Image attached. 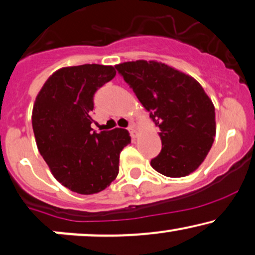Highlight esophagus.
<instances>
[{"label": "esophagus", "instance_id": "obj_1", "mask_svg": "<svg viewBox=\"0 0 255 255\" xmlns=\"http://www.w3.org/2000/svg\"><path fill=\"white\" fill-rule=\"evenodd\" d=\"M128 132H130L131 138H136L137 137V131H136V128H134L133 125H130V127L128 128Z\"/></svg>", "mask_w": 255, "mask_h": 255}]
</instances>
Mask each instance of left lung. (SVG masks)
<instances>
[{
	"label": "left lung",
	"instance_id": "8db88e82",
	"mask_svg": "<svg viewBox=\"0 0 255 255\" xmlns=\"http://www.w3.org/2000/svg\"><path fill=\"white\" fill-rule=\"evenodd\" d=\"M116 68L161 131L162 150L152 168L168 177L196 170L216 133L215 108L202 86L162 62L137 60Z\"/></svg>",
	"mask_w": 255,
	"mask_h": 255
}]
</instances>
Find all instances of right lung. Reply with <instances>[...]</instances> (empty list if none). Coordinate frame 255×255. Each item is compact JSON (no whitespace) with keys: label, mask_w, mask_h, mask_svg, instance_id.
Here are the masks:
<instances>
[{"label":"right lung","mask_w":255,"mask_h":255,"mask_svg":"<svg viewBox=\"0 0 255 255\" xmlns=\"http://www.w3.org/2000/svg\"><path fill=\"white\" fill-rule=\"evenodd\" d=\"M116 75L112 66L86 64L52 74L37 94L31 124L52 174L74 193H99L116 180L119 155L131 143L124 128H91L94 94Z\"/></svg>","instance_id":"right-lung-1"}]
</instances>
